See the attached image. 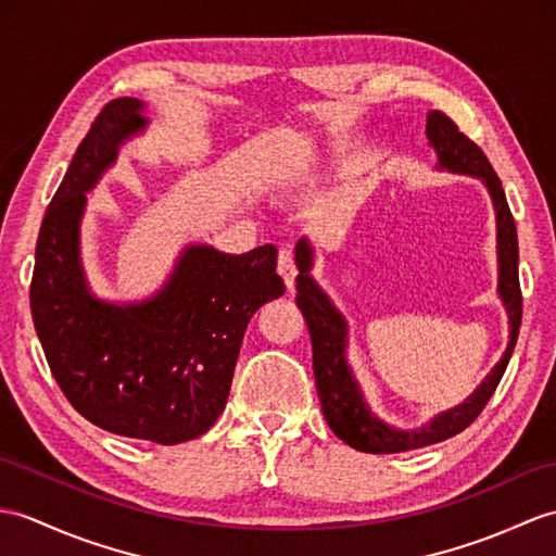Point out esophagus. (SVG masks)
I'll return each instance as SVG.
<instances>
[{"label": "esophagus", "instance_id": "1", "mask_svg": "<svg viewBox=\"0 0 556 556\" xmlns=\"http://www.w3.org/2000/svg\"><path fill=\"white\" fill-rule=\"evenodd\" d=\"M277 273L281 275L283 283H287L289 289H293V281H295V275H299V267H295V263H293V251L289 247L279 249V253H277Z\"/></svg>", "mask_w": 556, "mask_h": 556}]
</instances>
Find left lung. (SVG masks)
<instances>
[{
  "instance_id": "1",
  "label": "left lung",
  "mask_w": 556,
  "mask_h": 556,
  "mask_svg": "<svg viewBox=\"0 0 556 556\" xmlns=\"http://www.w3.org/2000/svg\"><path fill=\"white\" fill-rule=\"evenodd\" d=\"M426 137L433 144L438 161L443 167L455 173H467L481 177L490 189V197L495 203L497 213V253H500V295L507 305L509 321H511V341L505 357L500 359L497 367L488 374V379L481 383L467 403L445 412L433 419L426 429L419 431H395L381 424L371 415L363 403V395L357 391L351 369L345 365L343 345H345V321L327 301V295L319 291L317 283L309 279V247L305 241H299L295 247V265H299V277H295V303L305 317V325L313 341V369L315 383L319 393L321 412L343 443L359 450V453L371 455H391L405 453L424 445L441 443L445 438H453L467 429L473 419L481 415L488 400L493 397L497 383L505 374L509 357L514 353L516 339H519L523 299L519 283V239H516L514 215L505 197V189L497 173L490 165L488 156L476 144L473 139L464 135L457 123L443 111H429L426 115Z\"/></svg>"
}]
</instances>
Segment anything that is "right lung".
Segmentation results:
<instances>
[{"label": "right lung", "mask_w": 556, "mask_h": 556, "mask_svg": "<svg viewBox=\"0 0 556 556\" xmlns=\"http://www.w3.org/2000/svg\"><path fill=\"white\" fill-rule=\"evenodd\" d=\"M139 111L132 97L109 101L77 147L37 237L30 309L59 389L87 421L175 445L208 431L225 409L243 331L283 281L269 243L243 255L191 247L149 303L118 307L87 291L77 257L83 191L147 125Z\"/></svg>", "instance_id": "right-lung-1"}]
</instances>
